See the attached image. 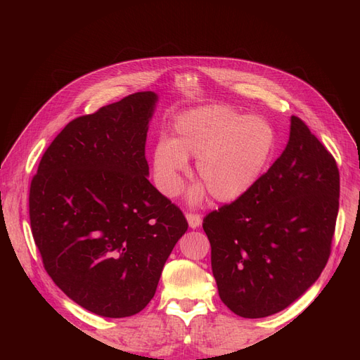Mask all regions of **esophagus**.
Listing matches in <instances>:
<instances>
[{
    "label": "esophagus",
    "mask_w": 360,
    "mask_h": 360,
    "mask_svg": "<svg viewBox=\"0 0 360 360\" xmlns=\"http://www.w3.org/2000/svg\"><path fill=\"white\" fill-rule=\"evenodd\" d=\"M186 219H188L191 228H198L201 225V222H202L201 216L197 214V213H186Z\"/></svg>",
    "instance_id": "obj_1"
}]
</instances>
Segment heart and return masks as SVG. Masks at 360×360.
<instances>
[{
	"instance_id": "1",
	"label": "heart",
	"mask_w": 360,
	"mask_h": 360,
	"mask_svg": "<svg viewBox=\"0 0 360 360\" xmlns=\"http://www.w3.org/2000/svg\"><path fill=\"white\" fill-rule=\"evenodd\" d=\"M275 147V132L263 118L245 117L231 108L212 105L181 114L171 139H160L153 150L158 188L174 197L188 159H197V177L216 201L240 198L263 174ZM202 188L193 191L198 198Z\"/></svg>"
}]
</instances>
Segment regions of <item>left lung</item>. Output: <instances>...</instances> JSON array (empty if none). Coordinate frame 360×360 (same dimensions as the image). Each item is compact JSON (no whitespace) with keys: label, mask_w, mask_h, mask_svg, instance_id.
I'll list each match as a JSON object with an SVG mask.
<instances>
[{"label":"left lung","mask_w":360,"mask_h":360,"mask_svg":"<svg viewBox=\"0 0 360 360\" xmlns=\"http://www.w3.org/2000/svg\"><path fill=\"white\" fill-rule=\"evenodd\" d=\"M338 209L336 160L292 115L288 144L274 165L202 221L221 300L245 319L290 307L328 263Z\"/></svg>","instance_id":"1"}]
</instances>
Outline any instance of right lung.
I'll return each instance as SVG.
<instances>
[{"label": "right lung", "instance_id": "add662e5", "mask_svg": "<svg viewBox=\"0 0 360 360\" xmlns=\"http://www.w3.org/2000/svg\"><path fill=\"white\" fill-rule=\"evenodd\" d=\"M158 96L130 94L72 120L30 186L43 267L73 302L122 319L153 299L188 221L147 179L146 141Z\"/></svg>", "mask_w": 360, "mask_h": 360}]
</instances>
